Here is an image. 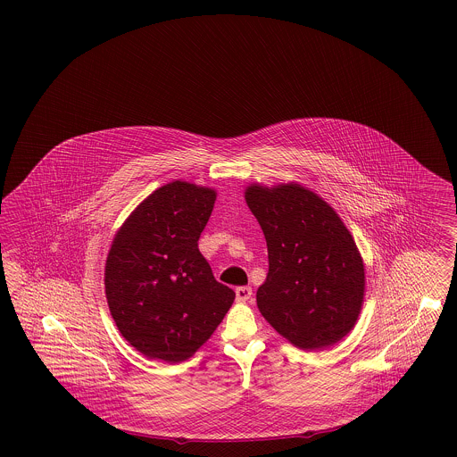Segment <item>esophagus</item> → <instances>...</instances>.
Wrapping results in <instances>:
<instances>
[{"label":"esophagus","mask_w":457,"mask_h":457,"mask_svg":"<svg viewBox=\"0 0 457 457\" xmlns=\"http://www.w3.org/2000/svg\"><path fill=\"white\" fill-rule=\"evenodd\" d=\"M253 295V290L249 287H237L236 288V300L237 302H248Z\"/></svg>","instance_id":"34e87169"}]
</instances>
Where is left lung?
<instances>
[{"instance_id":"1","label":"left lung","mask_w":457,"mask_h":457,"mask_svg":"<svg viewBox=\"0 0 457 457\" xmlns=\"http://www.w3.org/2000/svg\"><path fill=\"white\" fill-rule=\"evenodd\" d=\"M246 203L263 229L268 275L256 303L268 323L304 350L333 345L359 319L365 271L345 224L298 184L251 186Z\"/></svg>"}]
</instances>
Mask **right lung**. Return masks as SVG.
<instances>
[{
	"mask_svg": "<svg viewBox=\"0 0 457 457\" xmlns=\"http://www.w3.org/2000/svg\"><path fill=\"white\" fill-rule=\"evenodd\" d=\"M216 193L174 180L129 216L112 243L105 293L125 340L149 359H189L218 328L235 291L216 281L197 241Z\"/></svg>",
	"mask_w": 457,
	"mask_h": 457,
	"instance_id": "right-lung-1",
	"label": "right lung"
}]
</instances>
